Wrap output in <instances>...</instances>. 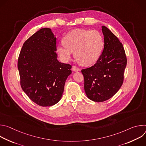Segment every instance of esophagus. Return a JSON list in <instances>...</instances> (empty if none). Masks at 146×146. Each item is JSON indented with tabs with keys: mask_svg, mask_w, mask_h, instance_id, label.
<instances>
[{
	"mask_svg": "<svg viewBox=\"0 0 146 146\" xmlns=\"http://www.w3.org/2000/svg\"><path fill=\"white\" fill-rule=\"evenodd\" d=\"M72 69L74 72H77V71H80V69L78 68H77V66H72Z\"/></svg>",
	"mask_w": 146,
	"mask_h": 146,
	"instance_id": "1",
	"label": "esophagus"
}]
</instances>
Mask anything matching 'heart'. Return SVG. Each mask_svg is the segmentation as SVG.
Here are the masks:
<instances>
[{"label":"heart","instance_id":"b5f03b06","mask_svg":"<svg viewBox=\"0 0 146 146\" xmlns=\"http://www.w3.org/2000/svg\"><path fill=\"white\" fill-rule=\"evenodd\" d=\"M104 47L101 33L96 30L75 29L67 33L64 42L59 43L56 51L65 61L69 60L74 51V56L80 63L91 65L100 58Z\"/></svg>","mask_w":146,"mask_h":146}]
</instances>
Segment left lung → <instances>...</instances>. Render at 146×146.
<instances>
[{
    "instance_id": "obj_1",
    "label": "left lung",
    "mask_w": 146,
    "mask_h": 146,
    "mask_svg": "<svg viewBox=\"0 0 146 146\" xmlns=\"http://www.w3.org/2000/svg\"><path fill=\"white\" fill-rule=\"evenodd\" d=\"M103 51L94 65L81 70L84 90L94 102H104L113 97L123 81L127 59L122 44L107 27L102 26Z\"/></svg>"
}]
</instances>
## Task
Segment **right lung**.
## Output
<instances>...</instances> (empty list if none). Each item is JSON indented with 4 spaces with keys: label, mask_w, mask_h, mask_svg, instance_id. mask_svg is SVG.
Wrapping results in <instances>:
<instances>
[{
    "label": "right lung",
    "mask_w": 146,
    "mask_h": 146,
    "mask_svg": "<svg viewBox=\"0 0 146 146\" xmlns=\"http://www.w3.org/2000/svg\"><path fill=\"white\" fill-rule=\"evenodd\" d=\"M56 39L50 28L40 29L27 39L18 59L20 84L29 99L43 107L61 99L72 65L57 60Z\"/></svg>",
    "instance_id": "1"
}]
</instances>
